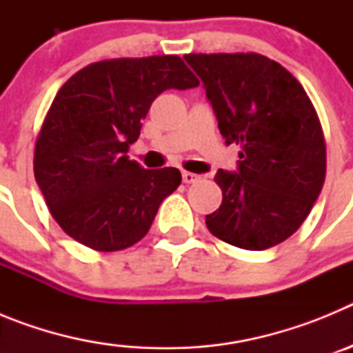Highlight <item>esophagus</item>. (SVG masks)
<instances>
[{
	"instance_id": "34e87169",
	"label": "esophagus",
	"mask_w": 353,
	"mask_h": 353,
	"mask_svg": "<svg viewBox=\"0 0 353 353\" xmlns=\"http://www.w3.org/2000/svg\"><path fill=\"white\" fill-rule=\"evenodd\" d=\"M182 179H183V182H185V183H194V182H198L201 176H199V174H196V173H191V171H183Z\"/></svg>"
}]
</instances>
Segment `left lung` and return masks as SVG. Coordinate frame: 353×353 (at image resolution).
I'll list each match as a JSON object with an SVG mask.
<instances>
[{
  "mask_svg": "<svg viewBox=\"0 0 353 353\" xmlns=\"http://www.w3.org/2000/svg\"><path fill=\"white\" fill-rule=\"evenodd\" d=\"M203 83L226 145L242 146L235 171L219 170L223 203L212 235L263 251L297 232L325 180V141L302 84L256 52L185 54Z\"/></svg>",
  "mask_w": 353,
  "mask_h": 353,
  "instance_id": "left-lung-1",
  "label": "left lung"
}]
</instances>
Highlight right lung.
Instances as JSON below:
<instances>
[{"instance_id":"add662e5","label":"right lung","mask_w":353,"mask_h":353,"mask_svg":"<svg viewBox=\"0 0 353 353\" xmlns=\"http://www.w3.org/2000/svg\"><path fill=\"white\" fill-rule=\"evenodd\" d=\"M198 84L182 58L164 54L92 63L61 86L37 139L33 168L68 236L109 252L148 233L182 174L176 168L145 170L127 152L162 92Z\"/></svg>"}]
</instances>
